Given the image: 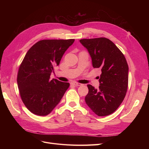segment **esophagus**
I'll list each match as a JSON object with an SVG mask.
<instances>
[{
	"label": "esophagus",
	"mask_w": 149,
	"mask_h": 149,
	"mask_svg": "<svg viewBox=\"0 0 149 149\" xmlns=\"http://www.w3.org/2000/svg\"><path fill=\"white\" fill-rule=\"evenodd\" d=\"M71 84L72 86H81V85H83L82 84L77 83V82H72V83H71Z\"/></svg>",
	"instance_id": "esophagus-1"
}]
</instances>
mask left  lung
Listing matches in <instances>:
<instances>
[{
    "instance_id": "obj_1",
    "label": "left lung",
    "mask_w": 149,
    "mask_h": 149,
    "mask_svg": "<svg viewBox=\"0 0 149 149\" xmlns=\"http://www.w3.org/2000/svg\"><path fill=\"white\" fill-rule=\"evenodd\" d=\"M87 48L94 68H100V86L88 84L85 101L98 116L113 113L123 102L128 87L129 67L124 54L109 39L100 37L79 40Z\"/></svg>"
}]
</instances>
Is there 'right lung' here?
Wrapping results in <instances>:
<instances>
[{
  "mask_svg": "<svg viewBox=\"0 0 149 149\" xmlns=\"http://www.w3.org/2000/svg\"><path fill=\"white\" fill-rule=\"evenodd\" d=\"M74 42V39L42 40L26 53L18 71L17 84L22 101L33 114H49L69 88V83L49 78Z\"/></svg>",
  "mask_w": 149,
  "mask_h": 149,
  "instance_id": "right-lung-1",
  "label": "right lung"
}]
</instances>
